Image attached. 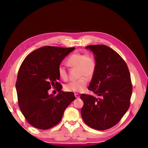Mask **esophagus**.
Masks as SVG:
<instances>
[{
  "label": "esophagus",
  "instance_id": "esophagus-1",
  "mask_svg": "<svg viewBox=\"0 0 148 148\" xmlns=\"http://www.w3.org/2000/svg\"><path fill=\"white\" fill-rule=\"evenodd\" d=\"M74 96L76 97V99L79 98V94H77V93H75V94H74Z\"/></svg>",
  "mask_w": 148,
  "mask_h": 148
}]
</instances>
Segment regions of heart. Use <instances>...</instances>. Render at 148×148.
Instances as JSON below:
<instances>
[{"instance_id": "obj_1", "label": "heart", "mask_w": 148, "mask_h": 148, "mask_svg": "<svg viewBox=\"0 0 148 148\" xmlns=\"http://www.w3.org/2000/svg\"><path fill=\"white\" fill-rule=\"evenodd\" d=\"M67 64L71 67L78 69V76L80 78L77 81H71L64 86L65 90L69 92H81L88 84V78L93 77L97 70V62L93 56L84 53H74L69 56ZM60 77L66 80L68 77L67 71L63 65H60L58 69Z\"/></svg>"}]
</instances>
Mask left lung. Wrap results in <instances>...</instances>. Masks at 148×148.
<instances>
[{"instance_id":"1","label":"left lung","mask_w":148,"mask_h":148,"mask_svg":"<svg viewBox=\"0 0 148 148\" xmlns=\"http://www.w3.org/2000/svg\"><path fill=\"white\" fill-rule=\"evenodd\" d=\"M93 53L97 70L88 90L100 97L81 94V114L91 128L104 130L114 127L130 106L132 86L126 63L117 52L106 45L85 47Z\"/></svg>"}]
</instances>
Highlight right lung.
<instances>
[{"label": "right lung", "instance_id": "obj_1", "mask_svg": "<svg viewBox=\"0 0 148 148\" xmlns=\"http://www.w3.org/2000/svg\"><path fill=\"white\" fill-rule=\"evenodd\" d=\"M75 48L45 46L25 58L16 82L18 105L27 121L35 128L46 130L60 121L65 109L75 100L74 93L62 91L58 69ZM51 87L59 93L49 94Z\"/></svg>", "mask_w": 148, "mask_h": 148}]
</instances>
